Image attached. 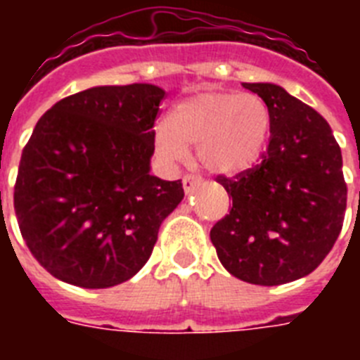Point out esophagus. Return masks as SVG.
I'll return each instance as SVG.
<instances>
[{"label": "esophagus", "mask_w": 360, "mask_h": 360, "mask_svg": "<svg viewBox=\"0 0 360 360\" xmlns=\"http://www.w3.org/2000/svg\"><path fill=\"white\" fill-rule=\"evenodd\" d=\"M202 183V177H196V175H185L183 177V188H185L186 194H192Z\"/></svg>", "instance_id": "1"}]
</instances>
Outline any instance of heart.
<instances>
[{"label":"heart","instance_id":"b5f03b06","mask_svg":"<svg viewBox=\"0 0 360 360\" xmlns=\"http://www.w3.org/2000/svg\"><path fill=\"white\" fill-rule=\"evenodd\" d=\"M271 112L254 93L202 91L181 101L172 120L155 127L157 151L183 160L196 147L198 160L217 175H237L257 162L267 146Z\"/></svg>","mask_w":360,"mask_h":360}]
</instances>
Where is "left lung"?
<instances>
[{
	"instance_id": "obj_1",
	"label": "left lung",
	"mask_w": 360,
	"mask_h": 360,
	"mask_svg": "<svg viewBox=\"0 0 360 360\" xmlns=\"http://www.w3.org/2000/svg\"><path fill=\"white\" fill-rule=\"evenodd\" d=\"M271 112L262 164L236 179L217 177L233 200L211 230L220 263L248 284L280 285L307 276L338 239L347 186L329 123L276 84H243Z\"/></svg>"
}]
</instances>
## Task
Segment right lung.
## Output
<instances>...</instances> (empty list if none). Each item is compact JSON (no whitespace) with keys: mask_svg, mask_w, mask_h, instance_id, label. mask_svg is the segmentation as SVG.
<instances>
[{"mask_svg":"<svg viewBox=\"0 0 360 360\" xmlns=\"http://www.w3.org/2000/svg\"><path fill=\"white\" fill-rule=\"evenodd\" d=\"M153 84L97 86L59 101L20 158L14 211L25 245L56 278L112 288L147 263L181 181L151 175L158 106Z\"/></svg>","mask_w":360,"mask_h":360,"instance_id":"right-lung-1","label":"right lung"}]
</instances>
